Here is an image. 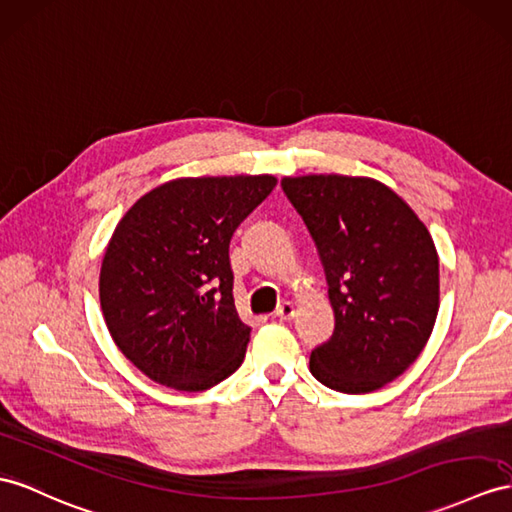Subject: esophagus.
I'll return each instance as SVG.
<instances>
[{
    "label": "esophagus",
    "instance_id": "1",
    "mask_svg": "<svg viewBox=\"0 0 512 512\" xmlns=\"http://www.w3.org/2000/svg\"><path fill=\"white\" fill-rule=\"evenodd\" d=\"M276 317L282 319V321H289L295 317V306L291 302H282L276 310Z\"/></svg>",
    "mask_w": 512,
    "mask_h": 512
}]
</instances>
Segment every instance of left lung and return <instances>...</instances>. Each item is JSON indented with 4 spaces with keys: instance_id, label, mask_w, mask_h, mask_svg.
<instances>
[{
    "instance_id": "1",
    "label": "left lung",
    "mask_w": 512,
    "mask_h": 512,
    "mask_svg": "<svg viewBox=\"0 0 512 512\" xmlns=\"http://www.w3.org/2000/svg\"><path fill=\"white\" fill-rule=\"evenodd\" d=\"M328 280L334 332L310 354L328 389L371 393L415 363L439 313V254L404 199L373 178H282Z\"/></svg>"
}]
</instances>
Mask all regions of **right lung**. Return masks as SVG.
Returning a JSON list of instances; mask_svg holds the SVG:
<instances>
[{"label": "right lung", "instance_id": "add662e5", "mask_svg": "<svg viewBox=\"0 0 512 512\" xmlns=\"http://www.w3.org/2000/svg\"><path fill=\"white\" fill-rule=\"evenodd\" d=\"M273 176L178 178L121 217L99 271L112 341L149 380L206 391L241 367L252 328L234 306L230 239Z\"/></svg>", "mask_w": 512, "mask_h": 512}]
</instances>
